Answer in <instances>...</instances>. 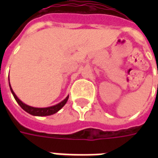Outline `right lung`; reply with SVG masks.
<instances>
[{"mask_svg":"<svg viewBox=\"0 0 158 158\" xmlns=\"http://www.w3.org/2000/svg\"><path fill=\"white\" fill-rule=\"evenodd\" d=\"M10 80V79H9ZM10 91L13 94L14 98L16 100V102H18V104L21 106V108L24 110L26 112L29 113L30 115H37V116H46V115H53L55 113H56L58 110H60L61 109L65 103L66 102L68 101V98H69V96H67L65 98V99H64L63 101L60 102V103L56 104V105L52 106H49V107H44V108H38V107H33V106H30L26 105L25 103H23V102L20 101L19 99L17 98V96L15 95V94L14 93L13 89H11L10 84Z\"/></svg>","mask_w":158,"mask_h":158,"instance_id":"add662e5","label":"right lung"}]
</instances>
